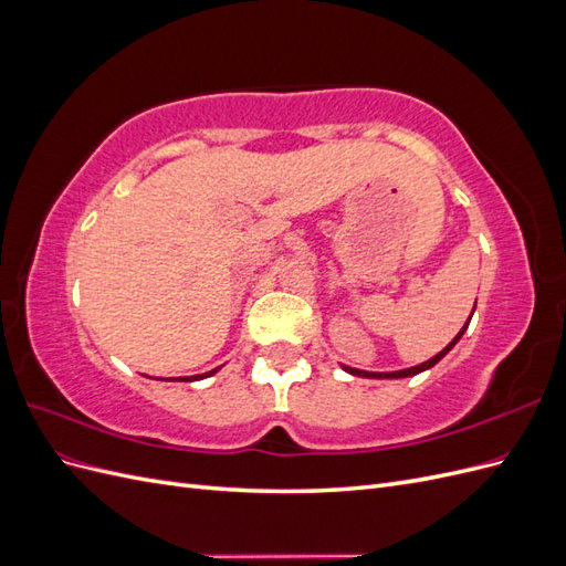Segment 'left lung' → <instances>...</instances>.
Instances as JSON below:
<instances>
[{
  "mask_svg": "<svg viewBox=\"0 0 566 566\" xmlns=\"http://www.w3.org/2000/svg\"><path fill=\"white\" fill-rule=\"evenodd\" d=\"M474 312V310H472ZM472 318V316H470ZM468 325H470V321H468ZM468 325H462V331L453 337V342H449L447 345V349H441L437 356H432L430 361H424V364H420V366H413V368H406V370H394V373H368V370H358V368H349V366H342L345 368L347 373H352V375H361V378H410V375H418V373H422V370H427V368H432L434 364H439L443 356H447L453 347H455V342L462 337V333L468 331Z\"/></svg>",
  "mask_w": 566,
  "mask_h": 566,
  "instance_id": "1",
  "label": "left lung"
}]
</instances>
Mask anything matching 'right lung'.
Returning a JSON list of instances; mask_svg holds the SVG:
<instances>
[{
  "label": "right lung",
  "instance_id": "right-lung-1",
  "mask_svg": "<svg viewBox=\"0 0 566 566\" xmlns=\"http://www.w3.org/2000/svg\"><path fill=\"white\" fill-rule=\"evenodd\" d=\"M219 368H214V370H210V373H202V375H193V378H179V380H184V382H191V380H202V378H210L212 373H217Z\"/></svg>",
  "mask_w": 566,
  "mask_h": 566
}]
</instances>
